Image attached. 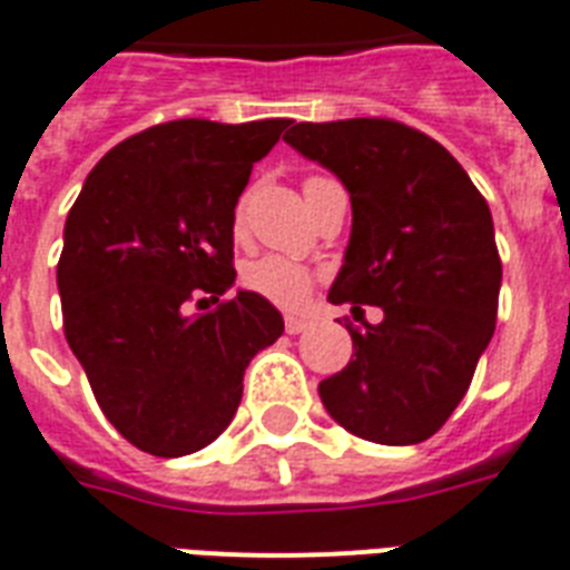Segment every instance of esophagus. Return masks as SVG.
Instances as JSON below:
<instances>
[{
  "label": "esophagus",
  "mask_w": 570,
  "mask_h": 570,
  "mask_svg": "<svg viewBox=\"0 0 570 570\" xmlns=\"http://www.w3.org/2000/svg\"><path fill=\"white\" fill-rule=\"evenodd\" d=\"M308 326V321L306 317H294V315H288L285 317V333L288 335H297V333H303V330H306Z\"/></svg>",
  "instance_id": "34e87169"
}]
</instances>
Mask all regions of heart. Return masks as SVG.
Wrapping results in <instances>:
<instances>
[{
    "mask_svg": "<svg viewBox=\"0 0 570 570\" xmlns=\"http://www.w3.org/2000/svg\"><path fill=\"white\" fill-rule=\"evenodd\" d=\"M326 178H306L303 180V193L312 189ZM235 225H244V202L235 210ZM240 285L249 294L267 299L279 308H297L306 303V297L315 288V273L308 271L306 264L285 258V255H258L253 262H246L240 267Z\"/></svg>",
    "mask_w": 570,
    "mask_h": 570,
    "instance_id": "1",
    "label": "heart"
}]
</instances>
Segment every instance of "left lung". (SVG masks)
<instances>
[{
	"mask_svg": "<svg viewBox=\"0 0 570 570\" xmlns=\"http://www.w3.org/2000/svg\"><path fill=\"white\" fill-rule=\"evenodd\" d=\"M285 142L338 175L354 228L330 303L383 312L347 324L351 363L321 381L326 413L351 434L413 445L445 425L497 326L502 262L491 207L461 163L392 118L299 121Z\"/></svg>",
	"mask_w": 570,
	"mask_h": 570,
	"instance_id": "obj_1",
	"label": "left lung"
}]
</instances>
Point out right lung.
I'll list each match as a JSON object with an SVG mask.
<instances>
[{
	"mask_svg": "<svg viewBox=\"0 0 570 570\" xmlns=\"http://www.w3.org/2000/svg\"><path fill=\"white\" fill-rule=\"evenodd\" d=\"M288 125H154L104 154L70 207L56 271L65 338L104 416L142 452L214 443L249 360L285 330L267 299L223 294L237 276V198ZM198 296L217 308L189 316Z\"/></svg>",
	"mask_w": 570,
	"mask_h": 570,
	"instance_id": "obj_1",
	"label": "right lung"
}]
</instances>
